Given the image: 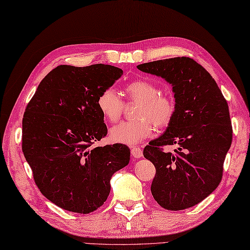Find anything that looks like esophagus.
<instances>
[{
	"instance_id": "obj_1",
	"label": "esophagus",
	"mask_w": 250,
	"mask_h": 250,
	"mask_svg": "<svg viewBox=\"0 0 250 250\" xmlns=\"http://www.w3.org/2000/svg\"><path fill=\"white\" fill-rule=\"evenodd\" d=\"M130 153L134 158H140L143 157V150H141L139 147H133L130 149Z\"/></svg>"
}]
</instances>
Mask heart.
<instances>
[{
  "label": "heart",
  "mask_w": 250,
  "mask_h": 250,
  "mask_svg": "<svg viewBox=\"0 0 250 250\" xmlns=\"http://www.w3.org/2000/svg\"><path fill=\"white\" fill-rule=\"evenodd\" d=\"M127 101L137 103L135 121L122 122L112 127L110 138L114 143L125 145L139 144L150 137L155 129L166 128L175 116L176 102L171 95L160 92L157 84L147 79H136L125 86ZM97 106L110 123L119 121L124 113L125 104L113 88L102 90L97 98Z\"/></svg>",
  "instance_id": "b5f03b06"
}]
</instances>
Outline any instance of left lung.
<instances>
[{
    "label": "left lung",
    "mask_w": 250,
    "mask_h": 250,
    "mask_svg": "<svg viewBox=\"0 0 250 250\" xmlns=\"http://www.w3.org/2000/svg\"><path fill=\"white\" fill-rule=\"evenodd\" d=\"M173 86L176 113L166 133L150 141L144 157L153 163L154 200L167 210L199 204L222 180L223 163L232 144L228 102L214 79L190 58H173L138 65ZM176 144L174 152L163 146Z\"/></svg>",
    "instance_id": "1"
}]
</instances>
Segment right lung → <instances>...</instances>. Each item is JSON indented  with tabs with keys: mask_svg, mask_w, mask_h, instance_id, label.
Listing matches in <instances>:
<instances>
[{
	"mask_svg": "<svg viewBox=\"0 0 250 250\" xmlns=\"http://www.w3.org/2000/svg\"><path fill=\"white\" fill-rule=\"evenodd\" d=\"M123 70L105 64L60 65L42 79L22 117L21 149L41 194L87 214L103 205L110 180L129 162L123 144L92 147L107 134L97 98Z\"/></svg>",
	"mask_w": 250,
	"mask_h": 250,
	"instance_id": "1",
	"label": "right lung"
}]
</instances>
